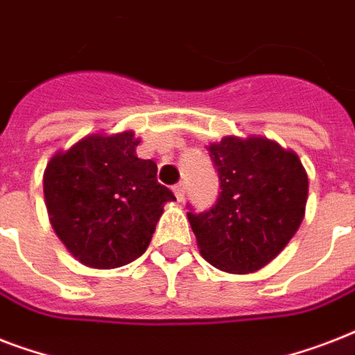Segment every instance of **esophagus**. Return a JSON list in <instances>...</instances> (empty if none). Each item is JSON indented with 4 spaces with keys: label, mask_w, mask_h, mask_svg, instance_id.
<instances>
[{
    "label": "esophagus",
    "mask_w": 355,
    "mask_h": 355,
    "mask_svg": "<svg viewBox=\"0 0 355 355\" xmlns=\"http://www.w3.org/2000/svg\"><path fill=\"white\" fill-rule=\"evenodd\" d=\"M173 193H175V197H177L178 200H182L184 195H186V184L178 182L177 186H173Z\"/></svg>",
    "instance_id": "1"
}]
</instances>
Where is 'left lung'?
<instances>
[{"instance_id":"1","label":"left lung","mask_w":355,"mask_h":355,"mask_svg":"<svg viewBox=\"0 0 355 355\" xmlns=\"http://www.w3.org/2000/svg\"><path fill=\"white\" fill-rule=\"evenodd\" d=\"M206 149L221 195L205 214L189 211L200 256L216 269L248 275L272 261L306 214L308 173L298 155L265 136H225Z\"/></svg>"}]
</instances>
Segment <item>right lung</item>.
I'll list each match as a JSON object with an SVG mask.
<instances>
[{
  "label": "right lung",
  "mask_w": 355,
  "mask_h": 355,
  "mask_svg": "<svg viewBox=\"0 0 355 355\" xmlns=\"http://www.w3.org/2000/svg\"><path fill=\"white\" fill-rule=\"evenodd\" d=\"M134 130L94 132L57 150L44 171L49 223L69 254L92 269H118L147 250L175 195L158 167L136 155Z\"/></svg>",
  "instance_id": "add662e5"
}]
</instances>
